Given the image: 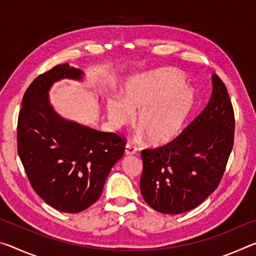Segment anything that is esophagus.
<instances>
[{
  "label": "esophagus",
  "mask_w": 256,
  "mask_h": 256,
  "mask_svg": "<svg viewBox=\"0 0 256 256\" xmlns=\"http://www.w3.org/2000/svg\"><path fill=\"white\" fill-rule=\"evenodd\" d=\"M136 154V148L131 144H128L125 146V154L128 156H132V154Z\"/></svg>",
  "instance_id": "34e87169"
}]
</instances>
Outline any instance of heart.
I'll use <instances>...</instances> for the list:
<instances>
[{
  "label": "heart",
  "instance_id": "1",
  "mask_svg": "<svg viewBox=\"0 0 256 256\" xmlns=\"http://www.w3.org/2000/svg\"><path fill=\"white\" fill-rule=\"evenodd\" d=\"M196 104L193 90L174 68H156L134 76L125 84L123 96L107 100V116L114 128L134 120L152 144H166L178 136Z\"/></svg>",
  "mask_w": 256,
  "mask_h": 256
}]
</instances>
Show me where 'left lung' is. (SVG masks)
<instances>
[{
	"label": "left lung",
	"instance_id": "left-lung-1",
	"mask_svg": "<svg viewBox=\"0 0 256 256\" xmlns=\"http://www.w3.org/2000/svg\"><path fill=\"white\" fill-rule=\"evenodd\" d=\"M235 118L226 86L212 74L206 107L180 136L157 149L142 150L140 188L156 211L178 214L200 206L224 175L234 144Z\"/></svg>",
	"mask_w": 256,
	"mask_h": 256
}]
</instances>
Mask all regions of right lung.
<instances>
[{
	"instance_id": "obj_1",
	"label": "right lung",
	"mask_w": 256,
	"mask_h": 256,
	"mask_svg": "<svg viewBox=\"0 0 256 256\" xmlns=\"http://www.w3.org/2000/svg\"><path fill=\"white\" fill-rule=\"evenodd\" d=\"M84 78L68 63L42 73L26 90L18 118V154L30 184L47 204L66 214L98 200L125 149L118 134L64 118L52 106L48 92L55 82Z\"/></svg>"
}]
</instances>
